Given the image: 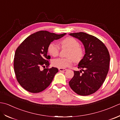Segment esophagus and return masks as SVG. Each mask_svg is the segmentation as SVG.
<instances>
[{"label":"esophagus","instance_id":"obj_1","mask_svg":"<svg viewBox=\"0 0 120 120\" xmlns=\"http://www.w3.org/2000/svg\"><path fill=\"white\" fill-rule=\"evenodd\" d=\"M60 71H65L67 70V69H65V68H60L59 69H58Z\"/></svg>","mask_w":120,"mask_h":120}]
</instances>
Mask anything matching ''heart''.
<instances>
[{
  "label": "heart",
  "instance_id": "heart-1",
  "mask_svg": "<svg viewBox=\"0 0 120 120\" xmlns=\"http://www.w3.org/2000/svg\"><path fill=\"white\" fill-rule=\"evenodd\" d=\"M62 47L69 49L67 55L68 58H58L52 60V65L58 68H65L69 67L72 64L73 61L78 62L83 56V50L80 46L78 41L72 37H68L60 41ZM48 51L50 54L53 57L57 56L60 52V47L56 43L52 42L48 45Z\"/></svg>",
  "mask_w": 120,
  "mask_h": 120
}]
</instances>
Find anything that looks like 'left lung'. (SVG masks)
<instances>
[{
    "label": "left lung",
    "instance_id": "1",
    "mask_svg": "<svg viewBox=\"0 0 120 120\" xmlns=\"http://www.w3.org/2000/svg\"><path fill=\"white\" fill-rule=\"evenodd\" d=\"M69 35L80 40L85 54L78 64L80 71H74L69 84L75 93L87 96L94 93L103 84L109 68L110 55L104 43L96 37L83 32Z\"/></svg>",
    "mask_w": 120,
    "mask_h": 120
}]
</instances>
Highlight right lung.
I'll list each match as a JSON object with an SVG mask.
<instances>
[{"label":"right lung","instance_id":"obj_1","mask_svg":"<svg viewBox=\"0 0 120 120\" xmlns=\"http://www.w3.org/2000/svg\"><path fill=\"white\" fill-rule=\"evenodd\" d=\"M66 33L57 35L41 30L31 34L24 40L15 51L14 69L16 79L24 89L37 93L45 90L52 82L57 68H45L50 65L48 47L54 40L59 39Z\"/></svg>","mask_w":120,"mask_h":120}]
</instances>
